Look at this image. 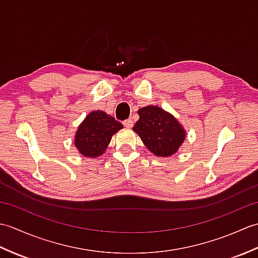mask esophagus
<instances>
[{
	"instance_id": "esophagus-1",
	"label": "esophagus",
	"mask_w": 258,
	"mask_h": 258,
	"mask_svg": "<svg viewBox=\"0 0 258 258\" xmlns=\"http://www.w3.org/2000/svg\"><path fill=\"white\" fill-rule=\"evenodd\" d=\"M123 124H124V126L125 127H127V128H131L133 126V120H132V118H128V119H126V120H124L123 122Z\"/></svg>"
}]
</instances>
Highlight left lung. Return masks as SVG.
I'll return each instance as SVG.
<instances>
[{"label": "left lung", "instance_id": "obj_1", "mask_svg": "<svg viewBox=\"0 0 258 258\" xmlns=\"http://www.w3.org/2000/svg\"><path fill=\"white\" fill-rule=\"evenodd\" d=\"M140 119L133 131L153 154L167 157L175 154L185 140L186 132L178 120L163 108L149 105L138 111Z\"/></svg>", "mask_w": 258, "mask_h": 258}]
</instances>
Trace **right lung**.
Wrapping results in <instances>:
<instances>
[{"mask_svg": "<svg viewBox=\"0 0 258 258\" xmlns=\"http://www.w3.org/2000/svg\"><path fill=\"white\" fill-rule=\"evenodd\" d=\"M123 125L103 111H93L79 126L74 143L82 155L95 158L106 151L112 136Z\"/></svg>", "mask_w": 258, "mask_h": 258, "instance_id": "obj_1", "label": "right lung"}]
</instances>
